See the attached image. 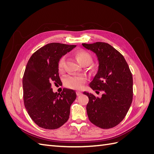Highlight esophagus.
<instances>
[{"mask_svg": "<svg viewBox=\"0 0 154 154\" xmlns=\"http://www.w3.org/2000/svg\"><path fill=\"white\" fill-rule=\"evenodd\" d=\"M76 94L77 96H80L82 94V92H80V91H76Z\"/></svg>", "mask_w": 154, "mask_h": 154, "instance_id": "34e87169", "label": "esophagus"}]
</instances>
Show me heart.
I'll return each mask as SVG.
<instances>
[{
  "label": "heart",
  "instance_id": "b5f03b06",
  "mask_svg": "<svg viewBox=\"0 0 154 154\" xmlns=\"http://www.w3.org/2000/svg\"><path fill=\"white\" fill-rule=\"evenodd\" d=\"M75 57L78 62L82 66H86L92 62L91 55L88 52L83 50L77 51L75 54ZM66 62V57H62L60 58L58 63L59 71H62L64 63ZM86 82V78L83 76H68L65 78L64 83L66 87L73 88V89L80 90L83 87Z\"/></svg>",
  "mask_w": 154,
  "mask_h": 154
}]
</instances>
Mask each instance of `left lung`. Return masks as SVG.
Instances as JSON below:
<instances>
[{"instance_id":"8db88e82","label":"left lung","mask_w":154,"mask_h":154,"mask_svg":"<svg viewBox=\"0 0 154 154\" xmlns=\"http://www.w3.org/2000/svg\"><path fill=\"white\" fill-rule=\"evenodd\" d=\"M94 52L99 62L98 71L89 86L96 92L102 91L101 97L87 92V112L90 122L101 128L109 129L122 122L133 98V78L123 56L110 44L97 42L82 44Z\"/></svg>"}]
</instances>
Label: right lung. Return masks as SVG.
<instances>
[{
	"label": "right lung",
	"instance_id": "1",
	"mask_svg": "<svg viewBox=\"0 0 154 154\" xmlns=\"http://www.w3.org/2000/svg\"><path fill=\"white\" fill-rule=\"evenodd\" d=\"M76 45L50 43L32 54L22 80L23 98L27 113L40 127L54 130L66 123L75 91L64 88L54 93L52 84H60L58 63Z\"/></svg>",
	"mask_w": 154,
	"mask_h": 154
}]
</instances>
